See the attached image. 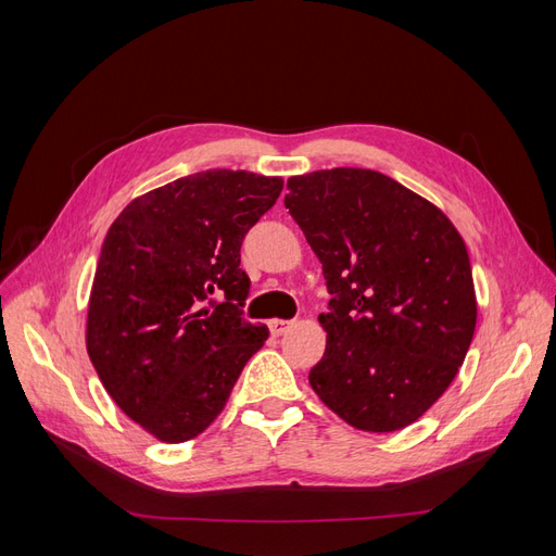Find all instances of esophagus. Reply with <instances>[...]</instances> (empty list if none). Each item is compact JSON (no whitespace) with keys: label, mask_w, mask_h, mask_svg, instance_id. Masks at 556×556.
Wrapping results in <instances>:
<instances>
[{"label":"esophagus","mask_w":556,"mask_h":556,"mask_svg":"<svg viewBox=\"0 0 556 556\" xmlns=\"http://www.w3.org/2000/svg\"><path fill=\"white\" fill-rule=\"evenodd\" d=\"M290 327H292L290 319H278V317L268 319V329H271V333H274V336H282V333L288 331Z\"/></svg>","instance_id":"1"}]
</instances>
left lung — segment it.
<instances>
[{
    "label": "left lung",
    "mask_w": 556,
    "mask_h": 556,
    "mask_svg": "<svg viewBox=\"0 0 556 556\" xmlns=\"http://www.w3.org/2000/svg\"><path fill=\"white\" fill-rule=\"evenodd\" d=\"M285 208L323 264L329 313L313 392L350 427L387 433L443 396L473 341L468 250L450 217L371 169L288 180Z\"/></svg>",
    "instance_id": "left-lung-1"
}]
</instances>
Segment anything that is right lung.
<instances>
[{"instance_id": "add662e5", "label": "right lung", "mask_w": 556, "mask_h": 556, "mask_svg": "<svg viewBox=\"0 0 556 556\" xmlns=\"http://www.w3.org/2000/svg\"><path fill=\"white\" fill-rule=\"evenodd\" d=\"M280 192L278 176L201 172L131 199L106 231L86 348L111 399L162 443L208 429L268 339L241 317V243Z\"/></svg>"}]
</instances>
